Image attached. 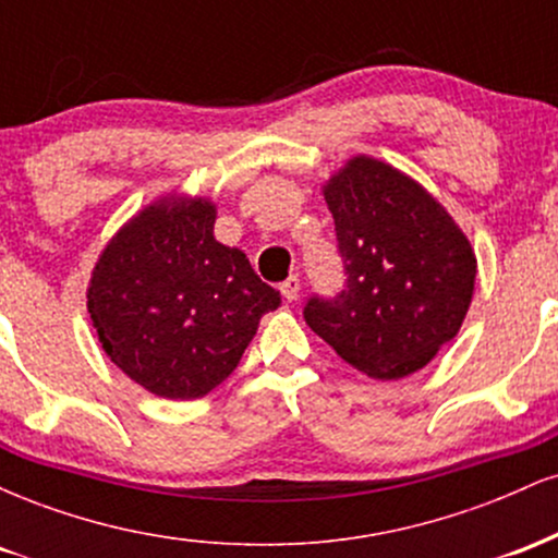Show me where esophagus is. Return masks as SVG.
Returning a JSON list of instances; mask_svg holds the SVG:
<instances>
[{
  "label": "esophagus",
  "mask_w": 558,
  "mask_h": 558,
  "mask_svg": "<svg viewBox=\"0 0 558 558\" xmlns=\"http://www.w3.org/2000/svg\"><path fill=\"white\" fill-rule=\"evenodd\" d=\"M299 291H301V280L296 278V275H291V278H288L286 283L280 286V293H283L286 301H296Z\"/></svg>",
  "instance_id": "obj_1"
}]
</instances>
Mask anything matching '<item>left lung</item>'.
Listing matches in <instances>:
<instances>
[{"label": "left lung", "instance_id": "1", "mask_svg": "<svg viewBox=\"0 0 558 558\" xmlns=\"http://www.w3.org/2000/svg\"><path fill=\"white\" fill-rule=\"evenodd\" d=\"M345 265L338 299H310V328L351 367L399 380L438 354L472 304L477 257L425 185L354 155L323 183Z\"/></svg>", "mask_w": 558, "mask_h": 558}]
</instances>
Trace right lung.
I'll use <instances>...</instances> for the list:
<instances>
[{
  "mask_svg": "<svg viewBox=\"0 0 558 558\" xmlns=\"http://www.w3.org/2000/svg\"><path fill=\"white\" fill-rule=\"evenodd\" d=\"M217 204L170 191L107 241L86 306L110 360L159 399H202L241 362L280 293L215 239Z\"/></svg>",
  "mask_w": 558,
  "mask_h": 558,
  "instance_id": "right-lung-1",
  "label": "right lung"
}]
</instances>
